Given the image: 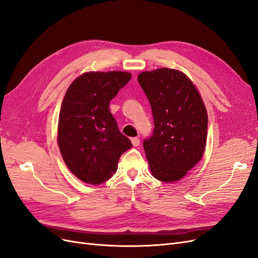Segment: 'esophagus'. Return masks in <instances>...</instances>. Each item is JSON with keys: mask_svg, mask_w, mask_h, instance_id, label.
I'll list each match as a JSON object with an SVG mask.
<instances>
[{"mask_svg": "<svg viewBox=\"0 0 258 258\" xmlns=\"http://www.w3.org/2000/svg\"><path fill=\"white\" fill-rule=\"evenodd\" d=\"M131 140H132V144H133V146H134V147H138L139 146V144H140L139 138L134 137V138H132Z\"/></svg>", "mask_w": 258, "mask_h": 258, "instance_id": "obj_1", "label": "esophagus"}]
</instances>
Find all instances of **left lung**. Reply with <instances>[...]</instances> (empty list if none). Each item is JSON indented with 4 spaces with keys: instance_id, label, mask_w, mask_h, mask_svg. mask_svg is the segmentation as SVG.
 I'll list each match as a JSON object with an SVG mask.
<instances>
[{
    "instance_id": "1",
    "label": "left lung",
    "mask_w": 258,
    "mask_h": 258,
    "mask_svg": "<svg viewBox=\"0 0 258 258\" xmlns=\"http://www.w3.org/2000/svg\"><path fill=\"white\" fill-rule=\"evenodd\" d=\"M138 82L151 105L154 130L144 140L152 176L163 182L183 178L202 160L208 115L198 90L180 71L143 72Z\"/></svg>"
}]
</instances>
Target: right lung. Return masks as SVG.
<instances>
[{
    "label": "right lung",
    "instance_id": "add662e5",
    "mask_svg": "<svg viewBox=\"0 0 258 258\" xmlns=\"http://www.w3.org/2000/svg\"><path fill=\"white\" fill-rule=\"evenodd\" d=\"M126 72H89L66 91L57 125V144L69 169L89 184H101L117 171L120 156L132 148L119 131L109 103L127 82Z\"/></svg>",
    "mask_w": 258,
    "mask_h": 258
}]
</instances>
